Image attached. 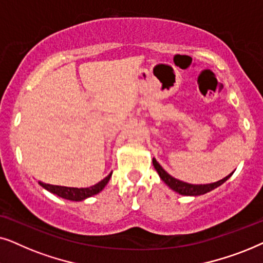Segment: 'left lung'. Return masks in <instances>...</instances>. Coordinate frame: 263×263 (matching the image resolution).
Instances as JSON below:
<instances>
[{"instance_id": "1", "label": "left lung", "mask_w": 263, "mask_h": 263, "mask_svg": "<svg viewBox=\"0 0 263 263\" xmlns=\"http://www.w3.org/2000/svg\"><path fill=\"white\" fill-rule=\"evenodd\" d=\"M152 161H153V166L158 172V175H159L161 181H163L171 190L178 193L179 195H185V196H199V195H203V194L206 193H210L213 189L218 188V186H220L221 184H224V183L233 175V172H235L232 171L231 174L228 175L226 177H224L218 182L208 183V184H192V183L179 181V179L172 177L171 175H168L167 172L161 167V165L158 163L156 158H153Z\"/></svg>"}]
</instances>
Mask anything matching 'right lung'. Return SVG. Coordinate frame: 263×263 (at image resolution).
Instances as JSON below:
<instances>
[{
    "label": "right lung",
    "mask_w": 263,
    "mask_h": 263,
    "mask_svg": "<svg viewBox=\"0 0 263 263\" xmlns=\"http://www.w3.org/2000/svg\"><path fill=\"white\" fill-rule=\"evenodd\" d=\"M111 175L112 172L106 176L105 178L97 183V184L88 186V188H70V186H61V185H52V184H46V183L38 182L39 185H42L43 188L48 190V192L55 194V195L62 197V199L70 200V201H84L87 197H91L96 194L102 192L105 188V185L109 183Z\"/></svg>",
    "instance_id": "right-lung-1"
}]
</instances>
